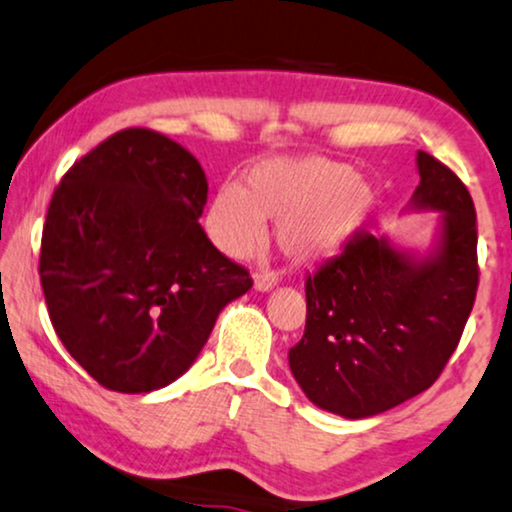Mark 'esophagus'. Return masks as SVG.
I'll return each mask as SVG.
<instances>
[{"mask_svg": "<svg viewBox=\"0 0 512 512\" xmlns=\"http://www.w3.org/2000/svg\"><path fill=\"white\" fill-rule=\"evenodd\" d=\"M277 282H280V275L270 273V270H256L254 273V287L258 292H268V289H273Z\"/></svg>", "mask_w": 512, "mask_h": 512, "instance_id": "esophagus-1", "label": "esophagus"}]
</instances>
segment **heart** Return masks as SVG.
Here are the masks:
<instances>
[{"instance_id":"obj_1","label":"heart","mask_w":512,"mask_h":512,"mask_svg":"<svg viewBox=\"0 0 512 512\" xmlns=\"http://www.w3.org/2000/svg\"><path fill=\"white\" fill-rule=\"evenodd\" d=\"M372 192L346 163L330 159H270L244 173L242 185L220 187L206 230L230 256H249L277 220V242L292 258L330 254L365 223Z\"/></svg>"}]
</instances>
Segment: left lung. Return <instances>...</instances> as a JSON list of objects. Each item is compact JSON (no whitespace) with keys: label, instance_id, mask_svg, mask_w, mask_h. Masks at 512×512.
Returning <instances> with one entry per match:
<instances>
[{"label":"left lung","instance_id":"obj_1","mask_svg":"<svg viewBox=\"0 0 512 512\" xmlns=\"http://www.w3.org/2000/svg\"><path fill=\"white\" fill-rule=\"evenodd\" d=\"M413 201L444 216L437 258L415 263L356 230L306 277V330L289 368L315 406L370 418L430 389L456 351L479 285L477 213L465 182L418 151Z\"/></svg>","mask_w":512,"mask_h":512}]
</instances>
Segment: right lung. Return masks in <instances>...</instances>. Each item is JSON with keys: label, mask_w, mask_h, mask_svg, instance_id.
Returning a JSON list of instances; mask_svg holds the SVG:
<instances>
[{"label": "right lung", "mask_w": 512, "mask_h": 512, "mask_svg": "<svg viewBox=\"0 0 512 512\" xmlns=\"http://www.w3.org/2000/svg\"><path fill=\"white\" fill-rule=\"evenodd\" d=\"M199 161L149 128L106 137L49 201L40 280L61 344L94 382L144 394L185 372L218 313L254 285L199 218Z\"/></svg>", "instance_id": "add662e5"}]
</instances>
